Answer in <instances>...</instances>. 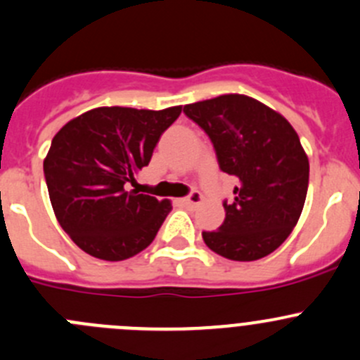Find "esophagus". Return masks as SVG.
Masks as SVG:
<instances>
[{"mask_svg": "<svg viewBox=\"0 0 360 360\" xmlns=\"http://www.w3.org/2000/svg\"><path fill=\"white\" fill-rule=\"evenodd\" d=\"M202 200H204V197H202L200 191H197V190L191 191V193L188 195V197L181 198V202H183L184 205H197V204H200Z\"/></svg>", "mask_w": 360, "mask_h": 360, "instance_id": "34e87169", "label": "esophagus"}]
</instances>
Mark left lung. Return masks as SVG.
<instances>
[{
    "label": "left lung",
    "instance_id": "1",
    "mask_svg": "<svg viewBox=\"0 0 360 360\" xmlns=\"http://www.w3.org/2000/svg\"><path fill=\"white\" fill-rule=\"evenodd\" d=\"M211 139L218 165L237 177L225 221L202 232L214 253L237 262L267 257L290 236L304 207L309 162L299 135L276 110L244 95L184 105Z\"/></svg>",
    "mask_w": 360,
    "mask_h": 360
}]
</instances>
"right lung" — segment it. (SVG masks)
Wrapping results in <instances>:
<instances>
[{"label": "right lung", "instance_id": "obj_1", "mask_svg": "<svg viewBox=\"0 0 360 360\" xmlns=\"http://www.w3.org/2000/svg\"><path fill=\"white\" fill-rule=\"evenodd\" d=\"M179 114L181 107H98L54 135L44 162L45 183L59 225L80 250L117 262L153 243L172 204L130 184Z\"/></svg>", "mask_w": 360, "mask_h": 360}]
</instances>
